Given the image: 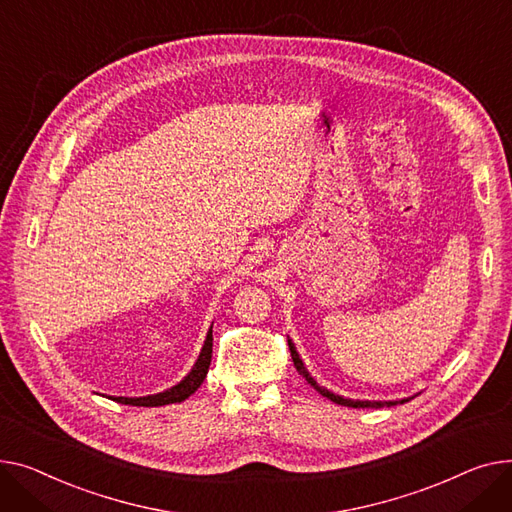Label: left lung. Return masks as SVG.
<instances>
[{
	"mask_svg": "<svg viewBox=\"0 0 512 512\" xmlns=\"http://www.w3.org/2000/svg\"><path fill=\"white\" fill-rule=\"evenodd\" d=\"M289 349H291V357H293V364H295V368H297V372L302 374L304 378H306V382L316 390V393H320L322 397H326V399H330L333 403H337V405H345V407H355V409H359V407H393V405H403V403H407V401H411L413 397H405V399H395V401H362V399H347V397H341V395H337V393H333V390H328V388H324V386H320L314 378H312V374L306 370V366H304V362H302V357H299V353H297V349H295V343L289 339Z\"/></svg>",
	"mask_w": 512,
	"mask_h": 512,
	"instance_id": "8db88e82",
	"label": "left lung"
}]
</instances>
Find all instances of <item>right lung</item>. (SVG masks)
Returning a JSON list of instances; mask_svg holds the SVG:
<instances>
[{
	"instance_id": "add662e5",
	"label": "right lung",
	"mask_w": 512,
	"mask_h": 512,
	"mask_svg": "<svg viewBox=\"0 0 512 512\" xmlns=\"http://www.w3.org/2000/svg\"><path fill=\"white\" fill-rule=\"evenodd\" d=\"M210 359H213V324H210L204 345L200 349V355L196 359V364L192 366V370L179 380L177 384H173L171 388L163 390V393L157 395H146V397H109L117 403L124 405H134V407H161V405H171V403H182L186 401L190 395H194L198 386L204 382L206 374H208V366Z\"/></svg>"
}]
</instances>
